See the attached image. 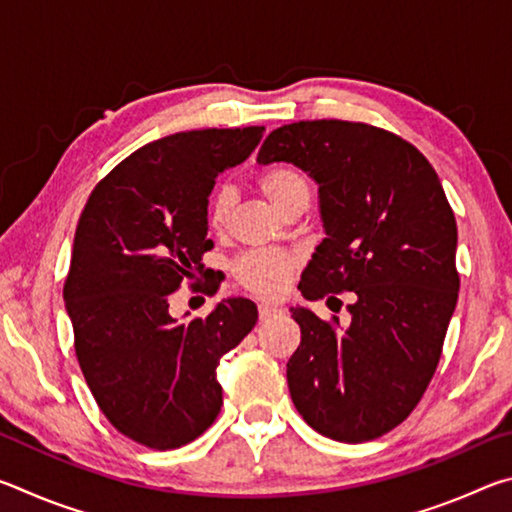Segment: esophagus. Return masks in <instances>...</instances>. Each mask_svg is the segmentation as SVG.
<instances>
[{
  "instance_id": "obj_1",
  "label": "esophagus",
  "mask_w": 512,
  "mask_h": 512,
  "mask_svg": "<svg viewBox=\"0 0 512 512\" xmlns=\"http://www.w3.org/2000/svg\"><path fill=\"white\" fill-rule=\"evenodd\" d=\"M257 309H259V320H268L271 316L280 314V309L273 307V305H266V302H259Z\"/></svg>"
}]
</instances>
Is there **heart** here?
I'll return each instance as SVG.
<instances>
[{
    "mask_svg": "<svg viewBox=\"0 0 512 512\" xmlns=\"http://www.w3.org/2000/svg\"><path fill=\"white\" fill-rule=\"evenodd\" d=\"M257 185L262 194L271 201L282 214L289 212L293 205L309 203L311 187L305 173L293 164H273L257 176ZM237 205V192L230 185H219L214 189L207 205V216L214 230H223L230 223L232 210ZM298 266V255L289 250L259 248L248 250L235 259V277L246 289L259 293V296L273 298L287 287L291 273Z\"/></svg>",
    "mask_w": 512,
    "mask_h": 512,
    "instance_id": "heart-1",
    "label": "heart"
}]
</instances>
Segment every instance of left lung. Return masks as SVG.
I'll return each mask as SVG.
<instances>
[{
    "instance_id": "obj_1",
    "label": "left lung",
    "mask_w": 512,
    "mask_h": 512,
    "mask_svg": "<svg viewBox=\"0 0 512 512\" xmlns=\"http://www.w3.org/2000/svg\"><path fill=\"white\" fill-rule=\"evenodd\" d=\"M257 162H291L318 183L327 237L302 273V296L352 291L345 327L291 307L300 325L291 400L332 440L384 436L427 391L458 300L456 219L438 173L395 133L341 119L275 128Z\"/></svg>"
}]
</instances>
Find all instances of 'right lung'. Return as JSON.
Segmentation results:
<instances>
[{"mask_svg": "<svg viewBox=\"0 0 512 512\" xmlns=\"http://www.w3.org/2000/svg\"><path fill=\"white\" fill-rule=\"evenodd\" d=\"M262 133L205 128L155 140L119 162L81 212L63 289L76 359L103 415L135 443L183 447L221 411L216 366L255 327V302L228 298L180 323L169 300L205 275L207 196ZM192 289L216 293L219 280Z\"/></svg>", "mask_w": 512, "mask_h": 512, "instance_id": "right-lung-1", "label": "right lung"}]
</instances>
